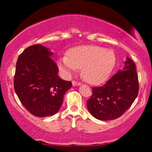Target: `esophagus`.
<instances>
[{"instance_id":"obj_1","label":"esophagus","mask_w":152,"mask_h":152,"mask_svg":"<svg viewBox=\"0 0 152 152\" xmlns=\"http://www.w3.org/2000/svg\"><path fill=\"white\" fill-rule=\"evenodd\" d=\"M72 84H73V86H80V85H81V82L76 81H73Z\"/></svg>"}]
</instances>
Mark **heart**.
<instances>
[{
  "instance_id": "1",
  "label": "heart",
  "mask_w": 152,
  "mask_h": 152,
  "mask_svg": "<svg viewBox=\"0 0 152 152\" xmlns=\"http://www.w3.org/2000/svg\"><path fill=\"white\" fill-rule=\"evenodd\" d=\"M116 61V55L112 50L90 45L71 49L68 56L59 58L58 66L67 74L82 69V76L85 81L97 84L109 78Z\"/></svg>"
}]
</instances>
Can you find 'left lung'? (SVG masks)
Returning <instances> with one entry per match:
<instances>
[{"mask_svg":"<svg viewBox=\"0 0 152 152\" xmlns=\"http://www.w3.org/2000/svg\"><path fill=\"white\" fill-rule=\"evenodd\" d=\"M123 70L118 71L104 85L92 88L87 108L94 117L102 121L116 119L132 106L139 93L136 65L127 58Z\"/></svg>","mask_w":152,"mask_h":152,"instance_id":"left-lung-1","label":"left lung"}]
</instances>
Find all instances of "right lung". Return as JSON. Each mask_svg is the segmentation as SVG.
Returning <instances> with one entry per match:
<instances>
[{"label": "right lung", "instance_id": "obj_1", "mask_svg": "<svg viewBox=\"0 0 152 152\" xmlns=\"http://www.w3.org/2000/svg\"><path fill=\"white\" fill-rule=\"evenodd\" d=\"M53 53L42 45H33L18 56L14 76V89L23 106L31 114L46 117L56 114L71 81L58 77Z\"/></svg>", "mask_w": 152, "mask_h": 152}]
</instances>
